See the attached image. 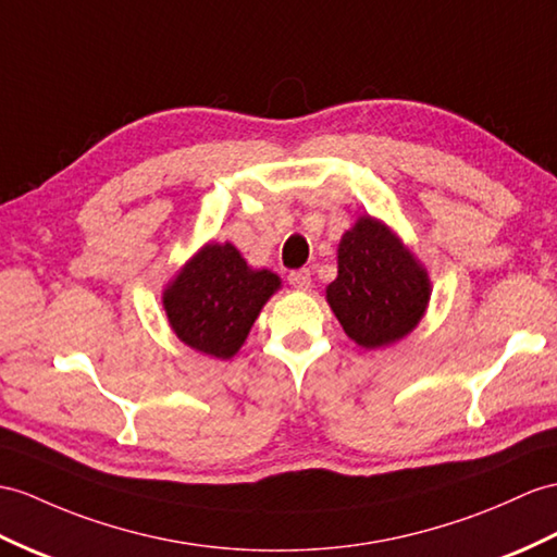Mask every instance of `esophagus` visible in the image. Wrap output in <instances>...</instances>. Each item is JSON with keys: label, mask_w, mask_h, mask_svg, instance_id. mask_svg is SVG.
I'll use <instances>...</instances> for the list:
<instances>
[{"label": "esophagus", "mask_w": 557, "mask_h": 557, "mask_svg": "<svg viewBox=\"0 0 557 557\" xmlns=\"http://www.w3.org/2000/svg\"><path fill=\"white\" fill-rule=\"evenodd\" d=\"M290 286L297 288V290H307L311 286V271L309 269H297V271H290Z\"/></svg>", "instance_id": "1"}]
</instances>
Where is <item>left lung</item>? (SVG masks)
<instances>
[{
  "instance_id": "obj_1",
  "label": "left lung",
  "mask_w": 557,
  "mask_h": 557,
  "mask_svg": "<svg viewBox=\"0 0 557 557\" xmlns=\"http://www.w3.org/2000/svg\"><path fill=\"white\" fill-rule=\"evenodd\" d=\"M345 333L366 349L409 335L430 302V278L389 226L363 214L337 246V278L325 288Z\"/></svg>"
}]
</instances>
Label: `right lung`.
Listing matches in <instances>:
<instances>
[{
	"mask_svg": "<svg viewBox=\"0 0 557 557\" xmlns=\"http://www.w3.org/2000/svg\"><path fill=\"white\" fill-rule=\"evenodd\" d=\"M278 288L274 271L250 269L232 243H208L162 293V307L184 345L232 359Z\"/></svg>",
	"mask_w": 557,
	"mask_h": 557,
	"instance_id": "add662e5",
	"label": "right lung"
}]
</instances>
